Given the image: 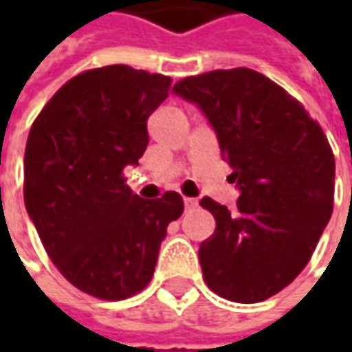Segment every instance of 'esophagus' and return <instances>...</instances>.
I'll use <instances>...</instances> for the list:
<instances>
[{"instance_id": "1", "label": "esophagus", "mask_w": 352, "mask_h": 352, "mask_svg": "<svg viewBox=\"0 0 352 352\" xmlns=\"http://www.w3.org/2000/svg\"><path fill=\"white\" fill-rule=\"evenodd\" d=\"M184 206H186V210H194L197 206V199H194V197H184Z\"/></svg>"}]
</instances>
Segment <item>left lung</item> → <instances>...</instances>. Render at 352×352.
I'll return each mask as SVG.
<instances>
[{
  "label": "left lung",
  "mask_w": 352,
  "mask_h": 352,
  "mask_svg": "<svg viewBox=\"0 0 352 352\" xmlns=\"http://www.w3.org/2000/svg\"><path fill=\"white\" fill-rule=\"evenodd\" d=\"M174 91L201 107L241 190L235 211L199 201L215 217L199 245L204 280L229 302L268 300L304 270L331 217V144L302 103L256 70L188 76Z\"/></svg>",
  "instance_id": "8db88e82"
}]
</instances>
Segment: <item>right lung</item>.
<instances>
[{
    "mask_svg": "<svg viewBox=\"0 0 352 352\" xmlns=\"http://www.w3.org/2000/svg\"><path fill=\"white\" fill-rule=\"evenodd\" d=\"M172 78L113 64L70 78L33 121L25 146V208L43 247L72 286L119 302L155 274L178 192L144 199L123 170L146 151V119Z\"/></svg>",
    "mask_w": 352,
    "mask_h": 352,
    "instance_id": "1",
    "label": "right lung"
}]
</instances>
